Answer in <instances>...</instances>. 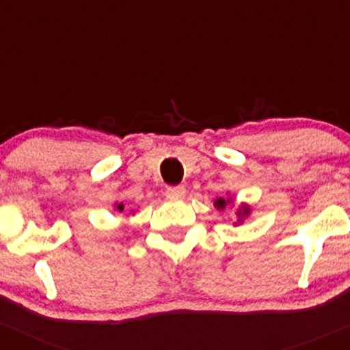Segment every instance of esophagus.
Instances as JSON below:
<instances>
[{
	"label": "esophagus",
	"mask_w": 350,
	"mask_h": 350,
	"mask_svg": "<svg viewBox=\"0 0 350 350\" xmlns=\"http://www.w3.org/2000/svg\"><path fill=\"white\" fill-rule=\"evenodd\" d=\"M185 186H169L167 189H165V196H167L169 200H181V198H185Z\"/></svg>",
	"instance_id": "34e87169"
}]
</instances>
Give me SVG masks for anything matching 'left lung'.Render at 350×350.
<instances>
[{"instance_id": "1", "label": "left lung", "mask_w": 350, "mask_h": 350, "mask_svg": "<svg viewBox=\"0 0 350 350\" xmlns=\"http://www.w3.org/2000/svg\"><path fill=\"white\" fill-rule=\"evenodd\" d=\"M233 203H234V198L228 194V196L215 198V203H213V204H215L216 209H219V211H221V209L226 208V206H230ZM250 215H252V206H250L248 203H241L237 209V218L238 219H237V223H234V224H237V226H238V224H243V221H245V219L248 218Z\"/></svg>"}]
</instances>
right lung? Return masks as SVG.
Returning a JSON list of instances; mask_svg holds the SVG:
<instances>
[{
	"label": "right lung",
	"mask_w": 350,
	"mask_h": 350,
	"mask_svg": "<svg viewBox=\"0 0 350 350\" xmlns=\"http://www.w3.org/2000/svg\"><path fill=\"white\" fill-rule=\"evenodd\" d=\"M124 208H126V204H124L122 201H116V203H113V211L116 213H124Z\"/></svg>",
	"instance_id": "1"
}]
</instances>
